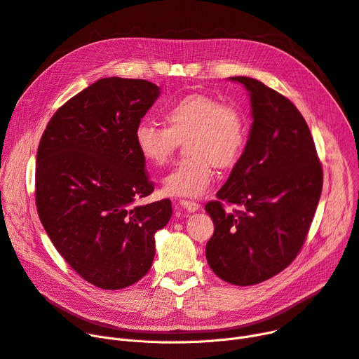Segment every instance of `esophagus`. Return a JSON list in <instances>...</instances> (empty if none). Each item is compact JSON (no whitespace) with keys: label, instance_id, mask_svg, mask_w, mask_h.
I'll use <instances>...</instances> for the list:
<instances>
[{"label":"esophagus","instance_id":"obj_1","mask_svg":"<svg viewBox=\"0 0 359 359\" xmlns=\"http://www.w3.org/2000/svg\"><path fill=\"white\" fill-rule=\"evenodd\" d=\"M177 205H180L182 210H185V212H189V213H194L200 208V204L193 200H180L177 203Z\"/></svg>","mask_w":359,"mask_h":359}]
</instances>
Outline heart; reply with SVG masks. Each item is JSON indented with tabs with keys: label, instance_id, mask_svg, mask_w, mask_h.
<instances>
[{
	"label": "heart",
	"instance_id": "1",
	"mask_svg": "<svg viewBox=\"0 0 359 359\" xmlns=\"http://www.w3.org/2000/svg\"><path fill=\"white\" fill-rule=\"evenodd\" d=\"M165 128L142 121L135 130L140 156L155 166L171 159L178 142L185 138L189 158L181 161L162 181V189L172 197H200L213 181V165L222 170L242 156L248 129L243 113L231 104L204 95L182 97L162 111Z\"/></svg>",
	"mask_w": 359,
	"mask_h": 359
}]
</instances>
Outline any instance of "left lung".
Instances as JSON below:
<instances>
[{"label":"left lung","instance_id":"1","mask_svg":"<svg viewBox=\"0 0 359 359\" xmlns=\"http://www.w3.org/2000/svg\"><path fill=\"white\" fill-rule=\"evenodd\" d=\"M252 126L241 159L205 204L215 223L205 258L233 285L259 284L287 268L300 252L318 208L323 171L309 126L288 98L249 76ZM222 201L241 207L224 212Z\"/></svg>","mask_w":359,"mask_h":359}]
</instances>
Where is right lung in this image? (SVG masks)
Returning a JSON list of instances; mask_svg holds the SVG:
<instances>
[{
	"label": "right lung",
	"instance_id": "add662e5",
	"mask_svg": "<svg viewBox=\"0 0 359 359\" xmlns=\"http://www.w3.org/2000/svg\"><path fill=\"white\" fill-rule=\"evenodd\" d=\"M159 93L144 79L101 78L63 104L40 139V222L62 258L98 288L144 277L155 233L172 216L170 200L135 204L154 191L135 130Z\"/></svg>",
	"mask_w": 359,
	"mask_h": 359
}]
</instances>
